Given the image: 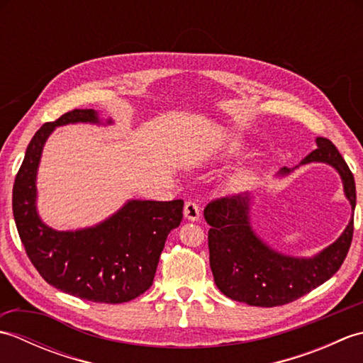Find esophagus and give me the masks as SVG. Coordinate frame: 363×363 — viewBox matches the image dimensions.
Listing matches in <instances>:
<instances>
[{"mask_svg": "<svg viewBox=\"0 0 363 363\" xmlns=\"http://www.w3.org/2000/svg\"><path fill=\"white\" fill-rule=\"evenodd\" d=\"M184 217L189 221H198L199 220V206L195 201H187L184 206Z\"/></svg>", "mask_w": 363, "mask_h": 363, "instance_id": "34e87169", "label": "esophagus"}]
</instances>
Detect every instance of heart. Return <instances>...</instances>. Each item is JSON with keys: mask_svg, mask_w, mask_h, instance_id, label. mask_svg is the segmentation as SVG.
Returning <instances> with one entry per match:
<instances>
[{"mask_svg": "<svg viewBox=\"0 0 363 363\" xmlns=\"http://www.w3.org/2000/svg\"><path fill=\"white\" fill-rule=\"evenodd\" d=\"M240 152H242V143L233 142V143L228 145V148H226L228 156H237V154H240ZM248 177H250V173L246 172V169H242V172H238L234 176V184H235V186H242V184L248 181Z\"/></svg>", "mask_w": 363, "mask_h": 363, "instance_id": "obj_1", "label": "heart"}]
</instances>
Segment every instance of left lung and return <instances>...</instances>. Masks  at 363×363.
I'll return each mask as SVG.
<instances>
[{"instance_id": "1", "label": "left lung", "mask_w": 363, "mask_h": 363, "mask_svg": "<svg viewBox=\"0 0 363 363\" xmlns=\"http://www.w3.org/2000/svg\"><path fill=\"white\" fill-rule=\"evenodd\" d=\"M317 150L296 167H284L277 177L301 165L321 162L340 174L345 196L356 209V182L335 145L317 137ZM251 194L215 199L204 209L209 229V260L213 279L223 295L250 306L274 307L291 303L330 279L342 267L352 240L354 217L334 243L312 257H293L273 250L251 226Z\"/></svg>"}]
</instances>
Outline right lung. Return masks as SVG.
I'll list each match as a JSON object with an SVG mask.
<instances>
[{"instance_id": "right-lung-1", "label": "right lung", "mask_w": 363, "mask_h": 363, "mask_svg": "<svg viewBox=\"0 0 363 363\" xmlns=\"http://www.w3.org/2000/svg\"><path fill=\"white\" fill-rule=\"evenodd\" d=\"M103 121L94 109H74L37 130L15 177L12 211L29 260L52 287L94 303L118 304L152 285L169 230L182 221V199H129L95 226L56 230L37 212V169L43 146L57 126Z\"/></svg>"}]
</instances>
